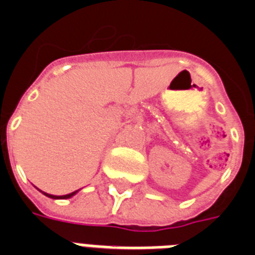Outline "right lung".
Here are the masks:
<instances>
[{
    "instance_id": "add662e5",
    "label": "right lung",
    "mask_w": 255,
    "mask_h": 255,
    "mask_svg": "<svg viewBox=\"0 0 255 255\" xmlns=\"http://www.w3.org/2000/svg\"><path fill=\"white\" fill-rule=\"evenodd\" d=\"M75 192L77 191H74V192H72V194H68V195H63V196H55V195H50V194H46V192H43V194L46 195V196H48V198H51V199H69V198H72L73 195L75 194Z\"/></svg>"
}]
</instances>
